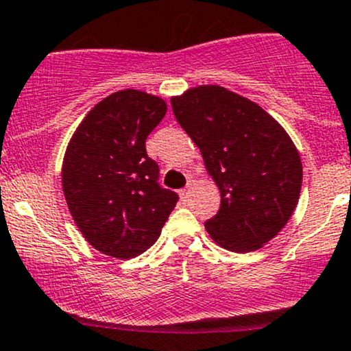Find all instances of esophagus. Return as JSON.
<instances>
[{"mask_svg": "<svg viewBox=\"0 0 351 351\" xmlns=\"http://www.w3.org/2000/svg\"><path fill=\"white\" fill-rule=\"evenodd\" d=\"M192 186H193L192 183H189V185H186L185 189H183V190H180V197H182L183 200H186V198L190 197V193H192Z\"/></svg>", "mask_w": 351, "mask_h": 351, "instance_id": "esophagus-1", "label": "esophagus"}]
</instances>
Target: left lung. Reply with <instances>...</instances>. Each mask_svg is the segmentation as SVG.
I'll list each match as a JSON object with an SVG mask.
<instances>
[{"instance_id":"1","label":"left lung","mask_w":351,"mask_h":351,"mask_svg":"<svg viewBox=\"0 0 351 351\" xmlns=\"http://www.w3.org/2000/svg\"><path fill=\"white\" fill-rule=\"evenodd\" d=\"M173 113L221 192L205 221L224 250L250 253L274 239L299 204L302 161L287 130L254 101L219 84L171 98Z\"/></svg>"}]
</instances>
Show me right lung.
I'll use <instances>...</instances> for the list:
<instances>
[{
	"mask_svg": "<svg viewBox=\"0 0 351 351\" xmlns=\"http://www.w3.org/2000/svg\"><path fill=\"white\" fill-rule=\"evenodd\" d=\"M166 110L156 95L115 91L86 113L66 147L62 192L74 224L117 260L149 250L178 202L158 185V165L146 153Z\"/></svg>",
	"mask_w": 351,
	"mask_h": 351,
	"instance_id": "obj_1",
	"label": "right lung"
}]
</instances>
